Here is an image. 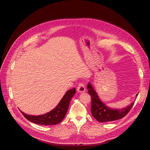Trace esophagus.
<instances>
[{"instance_id":"1","label":"esophagus","mask_w":150,"mask_h":150,"mask_svg":"<svg viewBox=\"0 0 150 150\" xmlns=\"http://www.w3.org/2000/svg\"><path fill=\"white\" fill-rule=\"evenodd\" d=\"M77 91L78 93H84L85 91V87L84 86V85L82 83H79L78 86L77 87Z\"/></svg>"}]
</instances>
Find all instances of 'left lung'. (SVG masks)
<instances>
[{"label":"left lung","instance_id":"1","mask_svg":"<svg viewBox=\"0 0 150 150\" xmlns=\"http://www.w3.org/2000/svg\"><path fill=\"white\" fill-rule=\"evenodd\" d=\"M88 93L91 98V112L93 117L99 122H112L120 119L124 117L130 111L134 104L127 105L122 109H111L103 103L99 98L97 93L93 87L90 82L87 85ZM137 94V97L138 96Z\"/></svg>","mask_w":150,"mask_h":150}]
</instances>
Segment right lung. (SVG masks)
<instances>
[{
  "mask_svg": "<svg viewBox=\"0 0 150 150\" xmlns=\"http://www.w3.org/2000/svg\"><path fill=\"white\" fill-rule=\"evenodd\" d=\"M76 93V89L72 88L67 91L56 108L50 112L40 116L25 114L21 111L23 116L29 121L40 125H54L59 123L65 117L68 109L71 98Z\"/></svg>",
  "mask_w": 150,
  "mask_h": 150,
  "instance_id": "1",
  "label": "right lung"
}]
</instances>
